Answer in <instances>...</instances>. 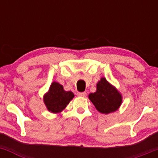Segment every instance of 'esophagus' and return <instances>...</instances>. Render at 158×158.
Wrapping results in <instances>:
<instances>
[{"instance_id": "esophagus-1", "label": "esophagus", "mask_w": 158, "mask_h": 158, "mask_svg": "<svg viewBox=\"0 0 158 158\" xmlns=\"http://www.w3.org/2000/svg\"><path fill=\"white\" fill-rule=\"evenodd\" d=\"M77 96L78 97H85L86 96V93L85 92H78L77 93Z\"/></svg>"}]
</instances>
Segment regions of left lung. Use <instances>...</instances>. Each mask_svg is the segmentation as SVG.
<instances>
[{
    "label": "left lung",
    "mask_w": 158,
    "mask_h": 158,
    "mask_svg": "<svg viewBox=\"0 0 158 158\" xmlns=\"http://www.w3.org/2000/svg\"><path fill=\"white\" fill-rule=\"evenodd\" d=\"M88 98L96 109L102 114H110L119 109L123 102L122 94L106 78L102 77L97 84V90Z\"/></svg>",
    "instance_id": "obj_1"
}]
</instances>
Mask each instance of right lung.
I'll list each match as a JSON object with an SVG mask.
<instances>
[{
	"label": "right lung",
	"mask_w": 158,
	"mask_h": 158,
	"mask_svg": "<svg viewBox=\"0 0 158 158\" xmlns=\"http://www.w3.org/2000/svg\"><path fill=\"white\" fill-rule=\"evenodd\" d=\"M73 97V92L66 91L63 85L57 81H52L43 99L47 109L51 113L57 114L62 111Z\"/></svg>",
	"instance_id": "1"
}]
</instances>
